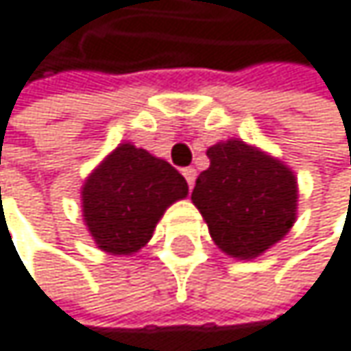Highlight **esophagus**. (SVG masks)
I'll list each match as a JSON object with an SVG mask.
<instances>
[{"label": "esophagus", "instance_id": "34e87169", "mask_svg": "<svg viewBox=\"0 0 351 351\" xmlns=\"http://www.w3.org/2000/svg\"><path fill=\"white\" fill-rule=\"evenodd\" d=\"M184 178H186L188 186L192 188L194 182H196V169H194V167H186V169H184Z\"/></svg>", "mask_w": 351, "mask_h": 351}]
</instances>
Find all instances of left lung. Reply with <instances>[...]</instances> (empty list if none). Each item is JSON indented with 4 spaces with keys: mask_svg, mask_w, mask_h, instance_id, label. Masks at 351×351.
<instances>
[{
    "mask_svg": "<svg viewBox=\"0 0 351 351\" xmlns=\"http://www.w3.org/2000/svg\"><path fill=\"white\" fill-rule=\"evenodd\" d=\"M210 161L192 190V202L213 242L232 258L267 252L295 223L298 180L277 157L240 138L208 147Z\"/></svg>",
    "mask_w": 351,
    "mask_h": 351,
    "instance_id": "obj_1",
    "label": "left lung"
}]
</instances>
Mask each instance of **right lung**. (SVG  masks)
Instances as JSON below:
<instances>
[{"label": "right lung", "instance_id": "right-lung-1", "mask_svg": "<svg viewBox=\"0 0 351 351\" xmlns=\"http://www.w3.org/2000/svg\"><path fill=\"white\" fill-rule=\"evenodd\" d=\"M186 196L188 184L176 167L121 143L84 180L82 219L97 248L134 254L149 244L163 213Z\"/></svg>", "mask_w": 351, "mask_h": 351}]
</instances>
